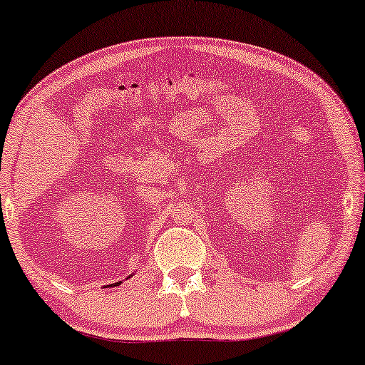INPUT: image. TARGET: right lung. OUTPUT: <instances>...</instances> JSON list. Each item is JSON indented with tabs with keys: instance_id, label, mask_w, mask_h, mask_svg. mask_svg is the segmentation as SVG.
<instances>
[{
	"instance_id": "obj_1",
	"label": "right lung",
	"mask_w": 365,
	"mask_h": 365,
	"mask_svg": "<svg viewBox=\"0 0 365 365\" xmlns=\"http://www.w3.org/2000/svg\"><path fill=\"white\" fill-rule=\"evenodd\" d=\"M119 284H120V282H119Z\"/></svg>"
}]
</instances>
